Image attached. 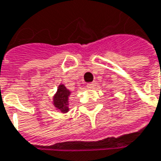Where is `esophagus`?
<instances>
[{
	"label": "esophagus",
	"instance_id": "esophagus-1",
	"mask_svg": "<svg viewBox=\"0 0 161 161\" xmlns=\"http://www.w3.org/2000/svg\"><path fill=\"white\" fill-rule=\"evenodd\" d=\"M95 86H96V83H95V82L88 83V84L86 85V87L89 88V89H93V88H95Z\"/></svg>",
	"mask_w": 161,
	"mask_h": 161
}]
</instances>
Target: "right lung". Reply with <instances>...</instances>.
<instances>
[{
	"instance_id": "add662e5",
	"label": "right lung",
	"mask_w": 161,
	"mask_h": 161,
	"mask_svg": "<svg viewBox=\"0 0 161 161\" xmlns=\"http://www.w3.org/2000/svg\"><path fill=\"white\" fill-rule=\"evenodd\" d=\"M71 91L63 85L60 84L58 86V90L53 96L54 107L61 113L69 112V97Z\"/></svg>"
}]
</instances>
